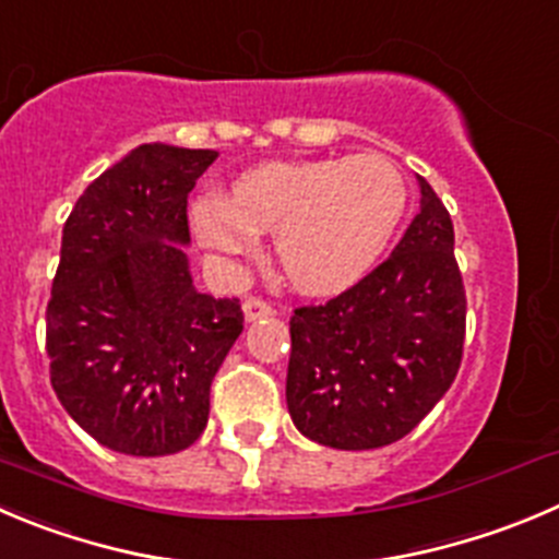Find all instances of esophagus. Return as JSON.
Here are the masks:
<instances>
[{"label": "esophagus", "mask_w": 559, "mask_h": 559, "mask_svg": "<svg viewBox=\"0 0 559 559\" xmlns=\"http://www.w3.org/2000/svg\"><path fill=\"white\" fill-rule=\"evenodd\" d=\"M271 312H274V307L265 299H260V296H252V299L243 301V316H247V321H258V318L271 316Z\"/></svg>", "instance_id": "esophagus-1"}]
</instances>
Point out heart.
I'll list each match as a JSON object with an SVG mask.
<instances>
[{
  "label": "heart",
  "instance_id": "b5f03b06",
  "mask_svg": "<svg viewBox=\"0 0 559 559\" xmlns=\"http://www.w3.org/2000/svg\"><path fill=\"white\" fill-rule=\"evenodd\" d=\"M406 209V183L390 158L359 153L249 169L233 194L205 191L194 203L197 238L222 254L258 247L274 230L276 265L305 294H334L373 265Z\"/></svg>",
  "mask_w": 559,
  "mask_h": 559
}]
</instances>
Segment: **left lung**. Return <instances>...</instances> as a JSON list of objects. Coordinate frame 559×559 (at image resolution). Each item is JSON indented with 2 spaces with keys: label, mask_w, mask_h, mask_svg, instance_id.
Segmentation results:
<instances>
[{
  "label": "left lung",
  "mask_w": 559,
  "mask_h": 559,
  "mask_svg": "<svg viewBox=\"0 0 559 559\" xmlns=\"http://www.w3.org/2000/svg\"><path fill=\"white\" fill-rule=\"evenodd\" d=\"M419 214L395 252L290 318L288 412L318 444L397 442L442 401L464 356L466 290L450 211L419 178Z\"/></svg>",
  "instance_id": "left-lung-1"
}]
</instances>
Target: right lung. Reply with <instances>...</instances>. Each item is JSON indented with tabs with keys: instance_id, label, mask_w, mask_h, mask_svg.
I'll return each instance as SVG.
<instances>
[{
	"instance_id": "1",
	"label": "right lung",
	"mask_w": 559,
	"mask_h": 559,
	"mask_svg": "<svg viewBox=\"0 0 559 559\" xmlns=\"http://www.w3.org/2000/svg\"><path fill=\"white\" fill-rule=\"evenodd\" d=\"M216 151L140 145L84 189L62 227L46 307L51 386L95 442L180 453L209 423L211 381L243 329L238 299L191 285L189 191Z\"/></svg>"
}]
</instances>
